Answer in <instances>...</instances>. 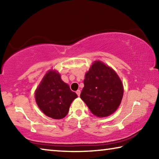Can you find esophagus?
Segmentation results:
<instances>
[{
  "mask_svg": "<svg viewBox=\"0 0 159 159\" xmlns=\"http://www.w3.org/2000/svg\"><path fill=\"white\" fill-rule=\"evenodd\" d=\"M76 93L78 95V96H80V90H78Z\"/></svg>",
  "mask_w": 159,
  "mask_h": 159,
  "instance_id": "34e87169",
  "label": "esophagus"
}]
</instances>
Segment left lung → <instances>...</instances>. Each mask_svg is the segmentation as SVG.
<instances>
[{"mask_svg":"<svg viewBox=\"0 0 159 159\" xmlns=\"http://www.w3.org/2000/svg\"><path fill=\"white\" fill-rule=\"evenodd\" d=\"M80 98L94 115L106 117L119 107L123 85L117 74L100 61H95L85 75Z\"/></svg>","mask_w":159,"mask_h":159,"instance_id":"obj_1","label":"left lung"}]
</instances>
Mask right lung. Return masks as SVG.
I'll return each instance as SVG.
<instances>
[{
	"label": "right lung",
	"mask_w": 159,
	"mask_h": 159,
	"mask_svg": "<svg viewBox=\"0 0 159 159\" xmlns=\"http://www.w3.org/2000/svg\"><path fill=\"white\" fill-rule=\"evenodd\" d=\"M77 97L76 93L71 90L69 85L61 79L60 74L55 70L47 72L35 93L39 109L54 119L65 117L71 102Z\"/></svg>",
	"instance_id": "1"
}]
</instances>
